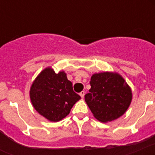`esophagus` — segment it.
Wrapping results in <instances>:
<instances>
[{"label": "esophagus", "instance_id": "1", "mask_svg": "<svg viewBox=\"0 0 155 155\" xmlns=\"http://www.w3.org/2000/svg\"><path fill=\"white\" fill-rule=\"evenodd\" d=\"M85 95V92L84 91H82V92H80V96L81 97V98H84V97Z\"/></svg>", "mask_w": 155, "mask_h": 155}]
</instances>
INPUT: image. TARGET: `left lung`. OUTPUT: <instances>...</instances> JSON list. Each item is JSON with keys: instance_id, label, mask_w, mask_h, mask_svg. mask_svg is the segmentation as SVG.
Returning <instances> with one entry per match:
<instances>
[{"instance_id": "left-lung-1", "label": "left lung", "mask_w": 155, "mask_h": 155, "mask_svg": "<svg viewBox=\"0 0 155 155\" xmlns=\"http://www.w3.org/2000/svg\"><path fill=\"white\" fill-rule=\"evenodd\" d=\"M85 101L96 119L107 123L117 119L127 111L132 101L131 87L117 72L95 73Z\"/></svg>"}]
</instances>
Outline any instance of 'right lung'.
I'll use <instances>...</instances> for the list:
<instances>
[{
    "label": "right lung",
    "instance_id": "1",
    "mask_svg": "<svg viewBox=\"0 0 155 155\" xmlns=\"http://www.w3.org/2000/svg\"><path fill=\"white\" fill-rule=\"evenodd\" d=\"M30 101L40 115L52 122L59 121L70 113L80 100L68 80L65 71L55 73L51 67L41 71L30 89Z\"/></svg>",
    "mask_w": 155,
    "mask_h": 155
}]
</instances>
